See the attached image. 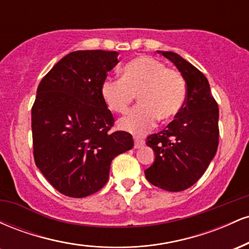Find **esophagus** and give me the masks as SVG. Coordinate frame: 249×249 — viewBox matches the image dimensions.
<instances>
[{
	"mask_svg": "<svg viewBox=\"0 0 249 249\" xmlns=\"http://www.w3.org/2000/svg\"><path fill=\"white\" fill-rule=\"evenodd\" d=\"M144 146V141L139 138H134V148H141Z\"/></svg>",
	"mask_w": 249,
	"mask_h": 249,
	"instance_id": "34e87169",
	"label": "esophagus"
}]
</instances>
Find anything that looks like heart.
I'll return each mask as SVG.
<instances>
[{
  "mask_svg": "<svg viewBox=\"0 0 249 249\" xmlns=\"http://www.w3.org/2000/svg\"><path fill=\"white\" fill-rule=\"evenodd\" d=\"M101 95L111 111L126 112L134 97L141 104L118 122L119 128L142 134L154 126L157 119L168 122L184 107L186 85L178 71L167 69L152 57H137L124 65L122 78H107Z\"/></svg>",
  "mask_w": 249,
  "mask_h": 249,
  "instance_id": "b5f03b06",
  "label": "heart"
}]
</instances>
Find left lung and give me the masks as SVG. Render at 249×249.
Here are the masks:
<instances>
[{"mask_svg": "<svg viewBox=\"0 0 249 249\" xmlns=\"http://www.w3.org/2000/svg\"><path fill=\"white\" fill-rule=\"evenodd\" d=\"M176 65L186 83V99L177 119L147 137L154 151L145 177L154 186L180 192L191 187L213 160L219 144V108L210 83L194 65L172 51H158Z\"/></svg>", "mask_w": 249, "mask_h": 249, "instance_id": "1", "label": "left lung"}]
</instances>
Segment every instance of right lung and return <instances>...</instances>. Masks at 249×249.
Listing matches in <instances>:
<instances>
[{"label": "right lung", "instance_id": "1", "mask_svg": "<svg viewBox=\"0 0 249 249\" xmlns=\"http://www.w3.org/2000/svg\"><path fill=\"white\" fill-rule=\"evenodd\" d=\"M118 55L73 51L56 63L37 88L31 108L36 166L58 192L71 198L101 190L113 158L133 147L130 133L108 132L115 119L101 95Z\"/></svg>", "mask_w": 249, "mask_h": 249}]
</instances>
